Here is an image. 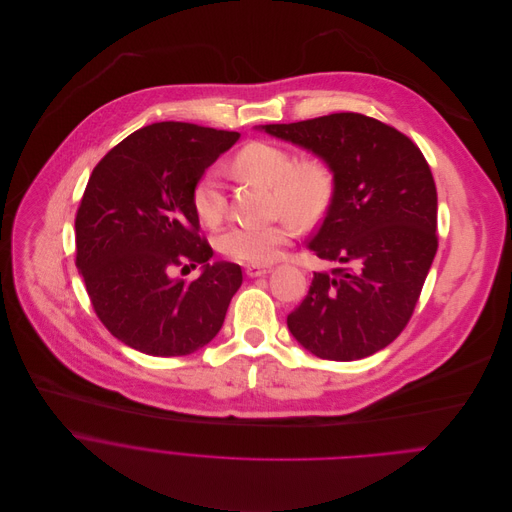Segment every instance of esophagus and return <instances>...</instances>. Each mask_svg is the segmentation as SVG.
I'll return each mask as SVG.
<instances>
[{
    "mask_svg": "<svg viewBox=\"0 0 512 512\" xmlns=\"http://www.w3.org/2000/svg\"><path fill=\"white\" fill-rule=\"evenodd\" d=\"M270 272V266H258V264H248L246 266V276L248 278H260Z\"/></svg>",
    "mask_w": 512,
    "mask_h": 512,
    "instance_id": "34e87169",
    "label": "esophagus"
}]
</instances>
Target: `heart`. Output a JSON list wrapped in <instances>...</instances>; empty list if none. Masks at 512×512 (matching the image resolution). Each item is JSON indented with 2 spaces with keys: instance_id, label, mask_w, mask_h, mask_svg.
<instances>
[{
  "instance_id": "1",
  "label": "heart",
  "mask_w": 512,
  "mask_h": 512,
  "mask_svg": "<svg viewBox=\"0 0 512 512\" xmlns=\"http://www.w3.org/2000/svg\"><path fill=\"white\" fill-rule=\"evenodd\" d=\"M238 177L270 187V211L280 215L268 224H236L219 236V250L236 262L270 264L295 240L301 226H313L329 211L337 177L331 161L321 153L295 159L290 147L252 140L232 157ZM197 219L217 226L226 213V197L215 171H205L191 193Z\"/></svg>"
}]
</instances>
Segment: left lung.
Segmentation results:
<instances>
[{
    "label": "left lung",
    "instance_id": "obj_1",
    "mask_svg": "<svg viewBox=\"0 0 512 512\" xmlns=\"http://www.w3.org/2000/svg\"><path fill=\"white\" fill-rule=\"evenodd\" d=\"M262 130L325 155L337 177L333 203L309 242L335 268L313 272L288 327L319 359L370 357L408 325L438 252L432 169L408 136L357 112Z\"/></svg>",
    "mask_w": 512,
    "mask_h": 512
}]
</instances>
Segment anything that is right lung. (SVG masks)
Listing matches in <instances>:
<instances>
[{
  "mask_svg": "<svg viewBox=\"0 0 512 512\" xmlns=\"http://www.w3.org/2000/svg\"><path fill=\"white\" fill-rule=\"evenodd\" d=\"M238 132L157 122L112 147L80 199L76 268L102 325L151 357H183L219 333L242 270L209 264L191 193ZM203 263L195 281L172 276Z\"/></svg>",
  "mask_w": 512,
  "mask_h": 512,
  "instance_id": "1",
  "label": "right lung"
}]
</instances>
